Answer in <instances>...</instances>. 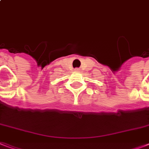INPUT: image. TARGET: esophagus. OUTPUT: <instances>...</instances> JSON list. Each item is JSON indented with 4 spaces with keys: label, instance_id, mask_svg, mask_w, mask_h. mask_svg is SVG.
<instances>
[{
    "label": "esophagus",
    "instance_id": "1",
    "mask_svg": "<svg viewBox=\"0 0 149 149\" xmlns=\"http://www.w3.org/2000/svg\"><path fill=\"white\" fill-rule=\"evenodd\" d=\"M75 71H77V72H79V68H77V69H75Z\"/></svg>",
    "mask_w": 149,
    "mask_h": 149
}]
</instances>
